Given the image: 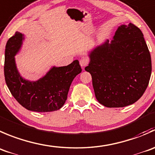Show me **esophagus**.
<instances>
[{
	"mask_svg": "<svg viewBox=\"0 0 155 155\" xmlns=\"http://www.w3.org/2000/svg\"><path fill=\"white\" fill-rule=\"evenodd\" d=\"M88 63H89V59H87V58L83 57L82 59L80 60V65H81V66L83 68H84L85 66H87Z\"/></svg>",
	"mask_w": 155,
	"mask_h": 155,
	"instance_id": "obj_1",
	"label": "esophagus"
}]
</instances>
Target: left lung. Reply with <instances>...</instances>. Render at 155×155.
Here are the masks:
<instances>
[{
	"label": "left lung",
	"instance_id": "obj_1",
	"mask_svg": "<svg viewBox=\"0 0 155 155\" xmlns=\"http://www.w3.org/2000/svg\"><path fill=\"white\" fill-rule=\"evenodd\" d=\"M95 96L108 108L132 105L143 95L151 74V59L140 29L133 24L117 28L113 40H106L89 53Z\"/></svg>",
	"mask_w": 155,
	"mask_h": 155
}]
</instances>
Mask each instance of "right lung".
Returning <instances> with one entry per match:
<instances>
[{"label": "right lung", "instance_id": "obj_1", "mask_svg": "<svg viewBox=\"0 0 155 155\" xmlns=\"http://www.w3.org/2000/svg\"><path fill=\"white\" fill-rule=\"evenodd\" d=\"M23 40L24 35L16 31L6 44L4 77L7 87L16 101L29 111H57L65 104L74 78L82 71L79 62L74 60L67 66L52 67L36 81L26 80L19 74L15 60Z\"/></svg>", "mask_w": 155, "mask_h": 155}]
</instances>
